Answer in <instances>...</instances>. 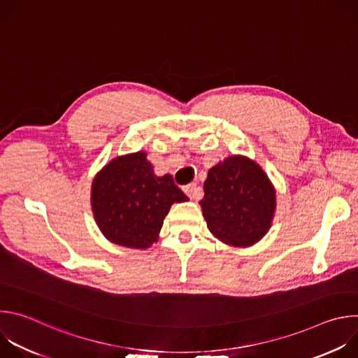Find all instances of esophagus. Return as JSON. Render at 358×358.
Returning <instances> with one entry per match:
<instances>
[{"label":"esophagus","mask_w":358,"mask_h":358,"mask_svg":"<svg viewBox=\"0 0 358 358\" xmlns=\"http://www.w3.org/2000/svg\"><path fill=\"white\" fill-rule=\"evenodd\" d=\"M184 191L185 194L192 198V199H199L201 195H202V188L196 184V182H189L184 187Z\"/></svg>","instance_id":"obj_1"}]
</instances>
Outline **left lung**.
Here are the masks:
<instances>
[{"label":"left lung","mask_w":358,"mask_h":358,"mask_svg":"<svg viewBox=\"0 0 358 358\" xmlns=\"http://www.w3.org/2000/svg\"><path fill=\"white\" fill-rule=\"evenodd\" d=\"M199 201L211 234L232 246H249L271 228L276 191L259 164L231 156L208 171Z\"/></svg>","instance_id":"8db88e82"}]
</instances>
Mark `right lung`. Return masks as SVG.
Masks as SVG:
<instances>
[{"instance_id":"1","label":"right lung","mask_w":358,"mask_h":358,"mask_svg":"<svg viewBox=\"0 0 358 358\" xmlns=\"http://www.w3.org/2000/svg\"><path fill=\"white\" fill-rule=\"evenodd\" d=\"M188 196L170 174L156 176L144 151L113 159L92 182V211L110 242L147 249L159 239L174 202Z\"/></svg>"}]
</instances>
